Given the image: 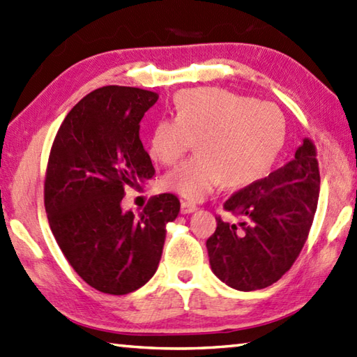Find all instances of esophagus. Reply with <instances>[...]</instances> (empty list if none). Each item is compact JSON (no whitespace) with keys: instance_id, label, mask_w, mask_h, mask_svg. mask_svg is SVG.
I'll use <instances>...</instances> for the list:
<instances>
[{"instance_id":"1","label":"esophagus","mask_w":357,"mask_h":357,"mask_svg":"<svg viewBox=\"0 0 357 357\" xmlns=\"http://www.w3.org/2000/svg\"><path fill=\"white\" fill-rule=\"evenodd\" d=\"M195 211H197V206L192 204V202H187V201L181 202V213H183V215L193 213Z\"/></svg>"}]
</instances>
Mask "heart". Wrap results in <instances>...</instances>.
I'll list each match as a JSON object with an SVG mask.
<instances>
[{
	"label": "heart",
	"instance_id": "heart-1",
	"mask_svg": "<svg viewBox=\"0 0 357 357\" xmlns=\"http://www.w3.org/2000/svg\"><path fill=\"white\" fill-rule=\"evenodd\" d=\"M197 141L198 155L162 178L167 190L201 201L216 187H244L261 179L284 141V119L275 105L220 88L187 89L174 102V117L159 121L150 153L173 165Z\"/></svg>",
	"mask_w": 357,
	"mask_h": 357
}]
</instances>
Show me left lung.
<instances>
[{"label": "left lung", "mask_w": 357, "mask_h": 357, "mask_svg": "<svg viewBox=\"0 0 357 357\" xmlns=\"http://www.w3.org/2000/svg\"><path fill=\"white\" fill-rule=\"evenodd\" d=\"M319 192L316 146L303 139L288 164L225 202L226 211L243 221L236 226L216 218L206 243L213 274L244 292L280 280L308 238Z\"/></svg>", "instance_id": "8db88e82"}]
</instances>
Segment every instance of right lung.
<instances>
[{"label":"right lung","instance_id":"obj_1","mask_svg":"<svg viewBox=\"0 0 357 357\" xmlns=\"http://www.w3.org/2000/svg\"><path fill=\"white\" fill-rule=\"evenodd\" d=\"M158 99L131 86L93 91L69 111L49 155V226L77 274L105 294H130L155 275L167 225L179 213L172 193L153 197L139 215L121 206L125 188L155 174L139 123Z\"/></svg>","mask_w":357,"mask_h":357}]
</instances>
